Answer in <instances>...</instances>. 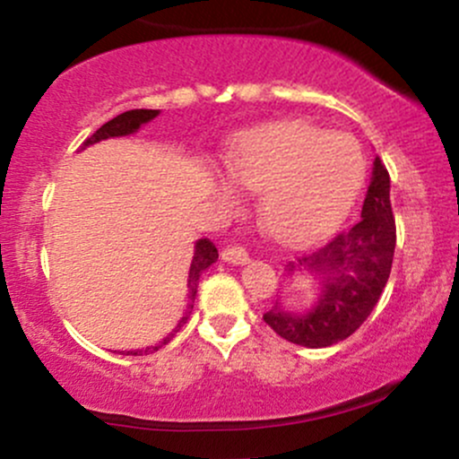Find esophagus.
I'll use <instances>...</instances> for the list:
<instances>
[{
    "label": "esophagus",
    "instance_id": "esophagus-1",
    "mask_svg": "<svg viewBox=\"0 0 459 459\" xmlns=\"http://www.w3.org/2000/svg\"><path fill=\"white\" fill-rule=\"evenodd\" d=\"M222 259L233 263V265H244V263L250 259L247 256V250L241 246H226L222 250Z\"/></svg>",
    "mask_w": 459,
    "mask_h": 459
}]
</instances>
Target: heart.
<instances>
[{
    "mask_svg": "<svg viewBox=\"0 0 459 459\" xmlns=\"http://www.w3.org/2000/svg\"><path fill=\"white\" fill-rule=\"evenodd\" d=\"M226 163L239 186L261 192V222L287 244L315 239L339 222L365 181V152L354 135L302 120L247 131ZM220 198L229 209L239 204L233 183L220 186Z\"/></svg>",
    "mask_w": 459,
    "mask_h": 459,
    "instance_id": "obj_1",
    "label": "heart"
}]
</instances>
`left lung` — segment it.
<instances>
[{
    "label": "left lung",
    "mask_w": 459,
    "mask_h": 459,
    "mask_svg": "<svg viewBox=\"0 0 459 459\" xmlns=\"http://www.w3.org/2000/svg\"><path fill=\"white\" fill-rule=\"evenodd\" d=\"M397 229L391 207V177L380 157L373 161L360 220L325 246L289 261L287 273H319V302L307 315L287 313L281 304L263 315L282 339L304 347H328L347 339L376 308L391 276Z\"/></svg>",
    "instance_id": "obj_1"
}]
</instances>
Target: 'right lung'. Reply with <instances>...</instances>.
<instances>
[{"label":"right lung","instance_id":"1","mask_svg":"<svg viewBox=\"0 0 459 459\" xmlns=\"http://www.w3.org/2000/svg\"><path fill=\"white\" fill-rule=\"evenodd\" d=\"M160 114V109H129V112H123L118 114L116 118L109 120V123H105L101 129H97L94 134L88 138L86 142L82 144V149H86V146L94 144V142H101V140H108V138H120V135H129L134 134V131H138L142 125L149 123V120L155 118V116ZM218 261V247L213 246V241L209 239H198L196 241V250H194V259H192V267H189V278H187V287H189V304H187V313L186 317H181V321L177 324V328L170 332V334L166 336V339L160 341L157 345L152 347H146V350H135V351H127L131 356H142V354H152V351L161 350L163 345L168 343V341L172 339V336L177 334L178 330H181V325L186 324L189 313H192L194 308V298H196V289H198V281L200 276H203V272L207 270L212 263Z\"/></svg>","mask_w":459,"mask_h":459}]
</instances>
